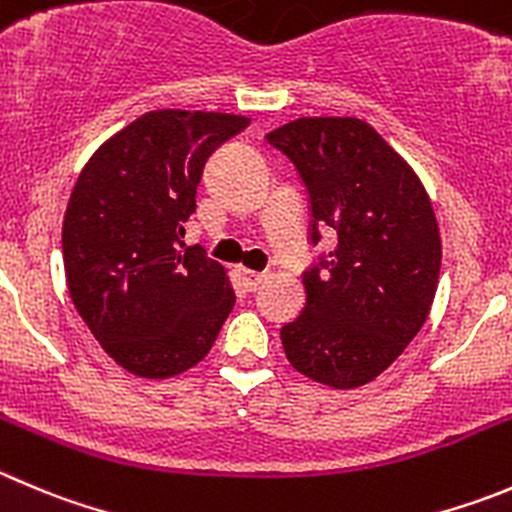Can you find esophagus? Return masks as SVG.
<instances>
[{"label": "esophagus", "mask_w": 512, "mask_h": 512, "mask_svg": "<svg viewBox=\"0 0 512 512\" xmlns=\"http://www.w3.org/2000/svg\"><path fill=\"white\" fill-rule=\"evenodd\" d=\"M237 275H240L242 285H245L247 290H257L262 283H265V272H255V270H250V267L237 265Z\"/></svg>", "instance_id": "obj_1"}]
</instances>
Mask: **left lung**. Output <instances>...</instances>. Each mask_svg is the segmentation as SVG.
Returning a JSON list of instances; mask_svg holds the SVG:
<instances>
[{"instance_id": "1", "label": "left lung", "mask_w": 512, "mask_h": 512, "mask_svg": "<svg viewBox=\"0 0 512 512\" xmlns=\"http://www.w3.org/2000/svg\"><path fill=\"white\" fill-rule=\"evenodd\" d=\"M295 164L318 227L336 250L303 275L305 310L283 326L285 356L331 389L374 381L427 321L442 240L412 166L361 118H298L267 133Z\"/></svg>"}]
</instances>
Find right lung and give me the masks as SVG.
<instances>
[{
  "label": "right lung",
  "mask_w": 512,
  "mask_h": 512,
  "mask_svg": "<svg viewBox=\"0 0 512 512\" xmlns=\"http://www.w3.org/2000/svg\"><path fill=\"white\" fill-rule=\"evenodd\" d=\"M250 118L148 111L80 171L62 219L75 310L103 351L143 379L197 366L219 336L234 290L219 262L184 247L204 164Z\"/></svg>",
  "instance_id": "1"
}]
</instances>
